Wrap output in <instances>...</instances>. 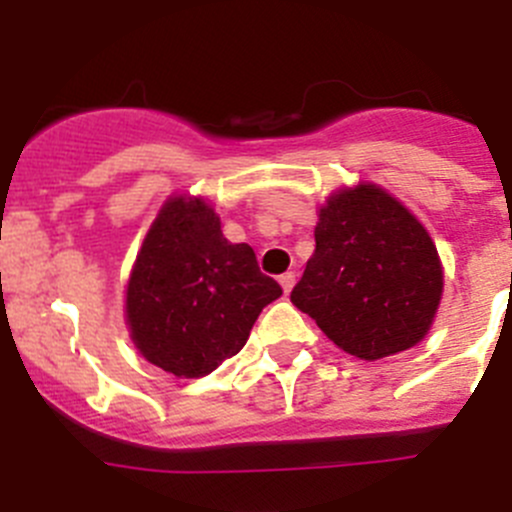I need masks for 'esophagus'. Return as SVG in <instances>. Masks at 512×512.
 <instances>
[{"label": "esophagus", "instance_id": "1", "mask_svg": "<svg viewBox=\"0 0 512 512\" xmlns=\"http://www.w3.org/2000/svg\"><path fill=\"white\" fill-rule=\"evenodd\" d=\"M280 285H282V290L290 292L292 285H295V272H292V270L282 272V275H280Z\"/></svg>", "mask_w": 512, "mask_h": 512}]
</instances>
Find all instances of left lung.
<instances>
[{"instance_id":"8db88e82","label":"left lung","mask_w":512,"mask_h":512,"mask_svg":"<svg viewBox=\"0 0 512 512\" xmlns=\"http://www.w3.org/2000/svg\"><path fill=\"white\" fill-rule=\"evenodd\" d=\"M443 297V262L423 222L372 182L320 207L315 255L292 290L340 350L380 360L428 335Z\"/></svg>"}]
</instances>
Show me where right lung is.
<instances>
[{
    "mask_svg": "<svg viewBox=\"0 0 512 512\" xmlns=\"http://www.w3.org/2000/svg\"><path fill=\"white\" fill-rule=\"evenodd\" d=\"M282 295L250 245H232L202 197L172 195L157 212L127 282L124 317L140 355L177 377H205L250 337Z\"/></svg>",
    "mask_w": 512,
    "mask_h": 512,
    "instance_id": "1",
    "label": "right lung"
}]
</instances>
